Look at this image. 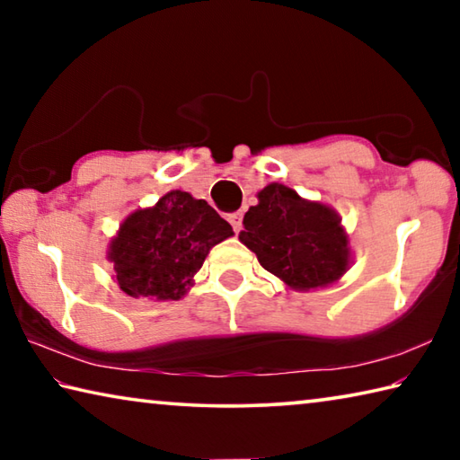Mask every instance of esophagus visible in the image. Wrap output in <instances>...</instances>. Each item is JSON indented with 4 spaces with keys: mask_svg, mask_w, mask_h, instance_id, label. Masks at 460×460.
<instances>
[{
    "mask_svg": "<svg viewBox=\"0 0 460 460\" xmlns=\"http://www.w3.org/2000/svg\"><path fill=\"white\" fill-rule=\"evenodd\" d=\"M227 219H229V223L233 225V231L239 233V231H241V219H243V215H241V213H231V215L227 217Z\"/></svg>",
    "mask_w": 460,
    "mask_h": 460,
    "instance_id": "34e87169",
    "label": "esophagus"
}]
</instances>
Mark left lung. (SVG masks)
<instances>
[{"instance_id":"1","label":"left lung","mask_w":460,"mask_h":460,"mask_svg":"<svg viewBox=\"0 0 460 460\" xmlns=\"http://www.w3.org/2000/svg\"><path fill=\"white\" fill-rule=\"evenodd\" d=\"M243 227L241 243L296 292L337 284L353 263L339 213L321 200L302 199L286 184L263 186L258 205L243 217Z\"/></svg>"}]
</instances>
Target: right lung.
Instances as JSON below:
<instances>
[{
  "instance_id": "obj_1",
  "label": "right lung",
  "mask_w": 460,
  "mask_h": 460,
  "mask_svg": "<svg viewBox=\"0 0 460 460\" xmlns=\"http://www.w3.org/2000/svg\"><path fill=\"white\" fill-rule=\"evenodd\" d=\"M231 235V225L207 200L170 190L123 219L107 260L119 290L131 298L181 300L208 252Z\"/></svg>"
}]
</instances>
